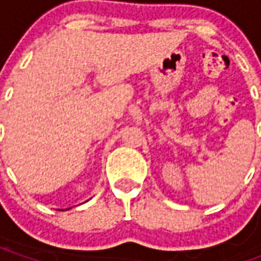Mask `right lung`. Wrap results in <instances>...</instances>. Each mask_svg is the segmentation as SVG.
Masks as SVG:
<instances>
[{
    "label": "right lung",
    "instance_id": "add662e5",
    "mask_svg": "<svg viewBox=\"0 0 261 261\" xmlns=\"http://www.w3.org/2000/svg\"><path fill=\"white\" fill-rule=\"evenodd\" d=\"M67 210H69V208H67Z\"/></svg>",
    "mask_w": 261,
    "mask_h": 261
}]
</instances>
